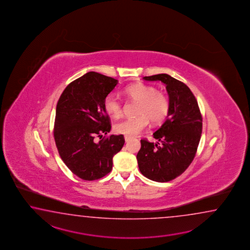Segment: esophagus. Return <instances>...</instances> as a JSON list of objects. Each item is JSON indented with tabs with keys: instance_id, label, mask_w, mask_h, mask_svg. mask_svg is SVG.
<instances>
[{
	"instance_id": "1",
	"label": "esophagus",
	"mask_w": 250,
	"mask_h": 250,
	"mask_svg": "<svg viewBox=\"0 0 250 250\" xmlns=\"http://www.w3.org/2000/svg\"><path fill=\"white\" fill-rule=\"evenodd\" d=\"M124 138H125V141H126V142H128V141L131 139V138L128 137V136H124Z\"/></svg>"
}]
</instances>
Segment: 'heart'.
Listing matches in <instances>:
<instances>
[{"label":"heart","instance_id":"obj_1","mask_svg":"<svg viewBox=\"0 0 250 250\" xmlns=\"http://www.w3.org/2000/svg\"><path fill=\"white\" fill-rule=\"evenodd\" d=\"M123 94L129 100L138 103L137 117L127 118L114 125V131L125 136H137L151 123H162L170 111V102L165 94L158 92L152 85L134 84L124 88ZM104 106L112 117H120L123 104L115 94L111 93L104 98Z\"/></svg>","mask_w":250,"mask_h":250}]
</instances>
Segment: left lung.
Instances as JSON below:
<instances>
[{"label":"left lung","instance_id":"left-lung-1","mask_svg":"<svg viewBox=\"0 0 250 250\" xmlns=\"http://www.w3.org/2000/svg\"><path fill=\"white\" fill-rule=\"evenodd\" d=\"M143 80L165 84L170 111L165 123L153 134L161 145L140 140L138 168L151 181L167 182L182 174L194 159L202 133V116L196 97L183 82L168 74Z\"/></svg>","mask_w":250,"mask_h":250}]
</instances>
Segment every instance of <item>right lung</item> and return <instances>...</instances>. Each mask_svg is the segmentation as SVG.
<instances>
[{
    "mask_svg": "<svg viewBox=\"0 0 250 250\" xmlns=\"http://www.w3.org/2000/svg\"><path fill=\"white\" fill-rule=\"evenodd\" d=\"M118 80L90 71L72 81L64 89L56 106L54 140L64 164L75 175L95 181L112 169V157L125 143L123 135H111L110 118L104 98Z\"/></svg>",
    "mask_w": 250,
    "mask_h": 250,
    "instance_id": "add662e5",
    "label": "right lung"
}]
</instances>
